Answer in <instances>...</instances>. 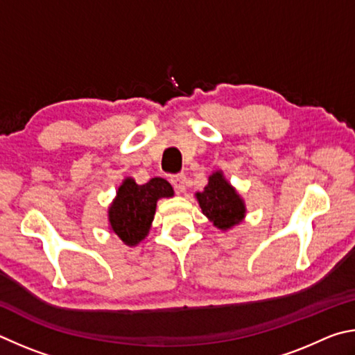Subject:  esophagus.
<instances>
[{
  "label": "esophagus",
  "instance_id": "esophagus-1",
  "mask_svg": "<svg viewBox=\"0 0 355 355\" xmlns=\"http://www.w3.org/2000/svg\"><path fill=\"white\" fill-rule=\"evenodd\" d=\"M171 184L178 193H184L187 190V176L185 174H176V176L171 178Z\"/></svg>",
  "mask_w": 355,
  "mask_h": 355
}]
</instances>
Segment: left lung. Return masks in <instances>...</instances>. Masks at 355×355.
<instances>
[{
  "label": "left lung",
  "instance_id": "obj_1",
  "mask_svg": "<svg viewBox=\"0 0 355 355\" xmlns=\"http://www.w3.org/2000/svg\"><path fill=\"white\" fill-rule=\"evenodd\" d=\"M196 200L202 214L221 231H229L240 225L246 216L245 200L221 170L210 174L206 187L201 193H196Z\"/></svg>",
  "mask_w": 355,
  "mask_h": 355
}]
</instances>
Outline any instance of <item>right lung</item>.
I'll list each match as a JSON object with an SVG mask.
<instances>
[{"instance_id": "add662e5", "label": "right lung", "mask_w": 355, "mask_h": 355, "mask_svg": "<svg viewBox=\"0 0 355 355\" xmlns=\"http://www.w3.org/2000/svg\"><path fill=\"white\" fill-rule=\"evenodd\" d=\"M171 196L173 187L162 178H153L143 185L124 178L107 210L110 232L126 246H137L148 237L157 201Z\"/></svg>"}]
</instances>
